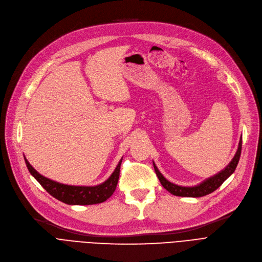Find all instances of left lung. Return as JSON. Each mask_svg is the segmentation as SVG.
Returning a JSON list of instances; mask_svg holds the SVG:
<instances>
[{"label": "left lung", "instance_id": "obj_1", "mask_svg": "<svg viewBox=\"0 0 262 262\" xmlns=\"http://www.w3.org/2000/svg\"><path fill=\"white\" fill-rule=\"evenodd\" d=\"M241 151H242V139L239 141L236 154L234 156L233 160L231 161L229 165L224 170L217 173L216 176L205 180L204 182H202L201 185H199L196 187H180L177 185H173V183L169 182L167 179L163 177V175L159 171L158 167L156 166V164L154 163H153V166H154V170H156V172H157V176L161 182V185L165 188L169 193H171V194L176 195V196L201 198V196L207 195V194H209V193L217 190L222 185V183L225 182V180L227 178H229L232 173L234 172V170L237 166V163L239 161Z\"/></svg>", "mask_w": 262, "mask_h": 262}]
</instances>
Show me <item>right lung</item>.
<instances>
[{
	"label": "right lung",
	"mask_w": 262,
	"mask_h": 262,
	"mask_svg": "<svg viewBox=\"0 0 262 262\" xmlns=\"http://www.w3.org/2000/svg\"><path fill=\"white\" fill-rule=\"evenodd\" d=\"M26 161V165L30 171L31 175L40 182V185L48 192L52 196L59 200L62 203L69 205H93L99 204L108 200L115 191L116 185H118L120 177L121 163L116 166L110 178L103 183L96 187H76V186H67L62 183L53 181L42 175H40L31 165L30 163Z\"/></svg>",
	"instance_id": "obj_1"
}]
</instances>
